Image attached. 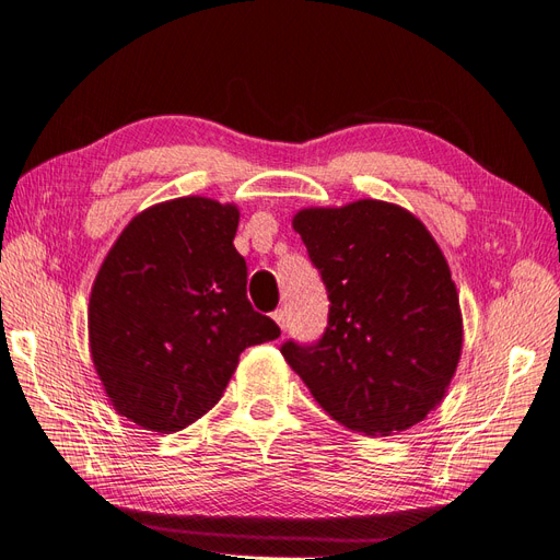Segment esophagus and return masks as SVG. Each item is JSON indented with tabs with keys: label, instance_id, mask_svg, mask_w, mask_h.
Wrapping results in <instances>:
<instances>
[{
	"label": "esophagus",
	"instance_id": "obj_1",
	"mask_svg": "<svg viewBox=\"0 0 560 560\" xmlns=\"http://www.w3.org/2000/svg\"><path fill=\"white\" fill-rule=\"evenodd\" d=\"M271 318H275V322L279 324V328H281V330H285V312H283V310L271 312Z\"/></svg>",
	"mask_w": 560,
	"mask_h": 560
}]
</instances>
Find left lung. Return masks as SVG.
<instances>
[{"label": "left lung", "mask_w": 560, "mask_h": 560, "mask_svg": "<svg viewBox=\"0 0 560 560\" xmlns=\"http://www.w3.org/2000/svg\"><path fill=\"white\" fill-rule=\"evenodd\" d=\"M293 230L322 271L330 312L316 345L283 359L332 420L389 436L434 410L462 357V312L434 236L404 206L359 199L302 209Z\"/></svg>", "instance_id": "left-lung-1"}]
</instances>
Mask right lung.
Segmentation results:
<instances>
[{
	"label": "right lung",
	"instance_id": "right-lung-1",
	"mask_svg": "<svg viewBox=\"0 0 560 560\" xmlns=\"http://www.w3.org/2000/svg\"><path fill=\"white\" fill-rule=\"evenodd\" d=\"M238 209L209 197L154 203L109 248L89 300V345L109 404L171 434L225 392L238 354L281 330L246 298Z\"/></svg>",
	"mask_w": 560,
	"mask_h": 560
}]
</instances>
